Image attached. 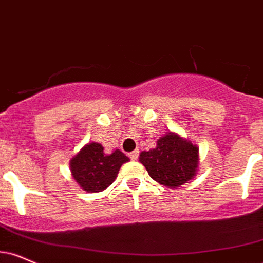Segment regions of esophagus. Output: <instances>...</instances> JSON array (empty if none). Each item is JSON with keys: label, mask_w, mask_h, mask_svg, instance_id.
<instances>
[{"label": "esophagus", "mask_w": 263, "mask_h": 263, "mask_svg": "<svg viewBox=\"0 0 263 263\" xmlns=\"http://www.w3.org/2000/svg\"><path fill=\"white\" fill-rule=\"evenodd\" d=\"M138 153H140V152H138V149H136V151H134V152H131V153L128 154L129 159H131V160H137V158H138Z\"/></svg>", "instance_id": "obj_1"}]
</instances>
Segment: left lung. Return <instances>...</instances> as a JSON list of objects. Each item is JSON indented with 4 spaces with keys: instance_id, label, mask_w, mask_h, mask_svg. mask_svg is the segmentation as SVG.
Here are the masks:
<instances>
[{
    "instance_id": "obj_1",
    "label": "left lung",
    "mask_w": 263,
    "mask_h": 263,
    "mask_svg": "<svg viewBox=\"0 0 263 263\" xmlns=\"http://www.w3.org/2000/svg\"><path fill=\"white\" fill-rule=\"evenodd\" d=\"M140 162L157 182L166 187H180L196 176L198 147L179 135L167 132L157 141V147L143 151Z\"/></svg>"
}]
</instances>
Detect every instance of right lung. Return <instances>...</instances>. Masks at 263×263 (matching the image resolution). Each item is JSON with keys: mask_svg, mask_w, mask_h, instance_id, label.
I'll list each match as a JSON object with an SVG mask.
<instances>
[{"mask_svg": "<svg viewBox=\"0 0 263 263\" xmlns=\"http://www.w3.org/2000/svg\"><path fill=\"white\" fill-rule=\"evenodd\" d=\"M128 160L121 151L107 154L100 143L91 142L69 160V169L84 191L100 192L115 181L120 167Z\"/></svg>", "mask_w": 263, "mask_h": 263, "instance_id": "add662e5", "label": "right lung"}]
</instances>
